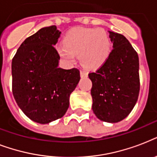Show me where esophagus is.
Here are the masks:
<instances>
[{"label": "esophagus", "instance_id": "1", "mask_svg": "<svg viewBox=\"0 0 157 157\" xmlns=\"http://www.w3.org/2000/svg\"><path fill=\"white\" fill-rule=\"evenodd\" d=\"M88 76V73H87V71H84V70H81V77H85V76Z\"/></svg>", "mask_w": 157, "mask_h": 157}]
</instances>
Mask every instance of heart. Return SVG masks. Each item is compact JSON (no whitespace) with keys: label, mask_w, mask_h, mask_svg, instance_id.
<instances>
[{"label":"heart","mask_w":157,"mask_h":157,"mask_svg":"<svg viewBox=\"0 0 157 157\" xmlns=\"http://www.w3.org/2000/svg\"><path fill=\"white\" fill-rule=\"evenodd\" d=\"M58 51L70 63L75 62L76 54H79L84 66L95 69L102 66L110 56L112 40L108 33L101 29L76 28L67 33Z\"/></svg>","instance_id":"heart-1"}]
</instances>
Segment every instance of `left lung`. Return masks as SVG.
Wrapping results in <instances>:
<instances>
[{
	"mask_svg": "<svg viewBox=\"0 0 157 157\" xmlns=\"http://www.w3.org/2000/svg\"><path fill=\"white\" fill-rule=\"evenodd\" d=\"M113 50L94 72L92 81V109L98 119L117 123L131 112L139 97V61L138 54L124 36L108 32Z\"/></svg>",
	"mask_w": 157,
	"mask_h": 157,
	"instance_id": "8db88e82",
	"label": "left lung"
}]
</instances>
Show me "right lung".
<instances>
[{
    "instance_id": "1",
    "label": "right lung",
    "mask_w": 157,
    "mask_h": 157,
    "mask_svg": "<svg viewBox=\"0 0 157 157\" xmlns=\"http://www.w3.org/2000/svg\"><path fill=\"white\" fill-rule=\"evenodd\" d=\"M60 34L54 25L41 28L21 44L12 60L13 98L29 119L40 124L63 117L81 78L77 68L59 67L54 45Z\"/></svg>"
}]
</instances>
